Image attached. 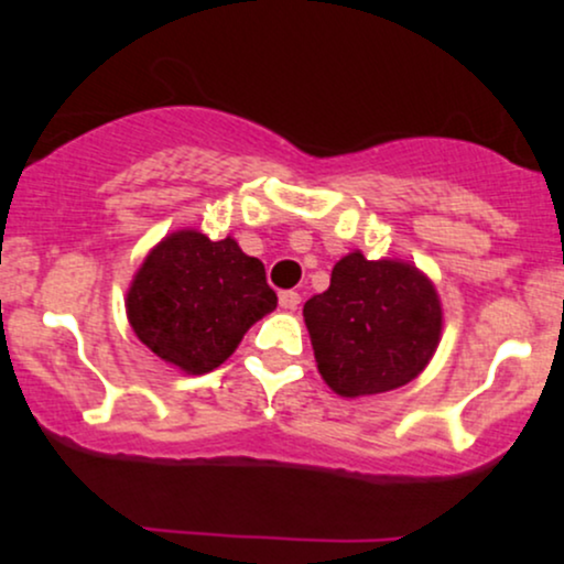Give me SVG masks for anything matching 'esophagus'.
<instances>
[{
    "mask_svg": "<svg viewBox=\"0 0 564 564\" xmlns=\"http://www.w3.org/2000/svg\"><path fill=\"white\" fill-rule=\"evenodd\" d=\"M278 302H281L283 310H296V307H300L302 296L296 294V291H281V296H278Z\"/></svg>",
    "mask_w": 564,
    "mask_h": 564,
    "instance_id": "1",
    "label": "esophagus"
}]
</instances>
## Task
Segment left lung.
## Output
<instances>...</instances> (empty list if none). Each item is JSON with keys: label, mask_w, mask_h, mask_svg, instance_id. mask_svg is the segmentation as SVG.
<instances>
[{"label": "left lung", "mask_w": 564, "mask_h": 564, "mask_svg": "<svg viewBox=\"0 0 564 564\" xmlns=\"http://www.w3.org/2000/svg\"><path fill=\"white\" fill-rule=\"evenodd\" d=\"M302 315L321 377L341 398L413 381L443 336L432 278L405 260H368L360 249L334 264L332 286L304 302Z\"/></svg>", "instance_id": "obj_1"}]
</instances>
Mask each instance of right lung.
Segmentation results:
<instances>
[{"instance_id": "add662e5", "label": "right lung", "mask_w": 564, "mask_h": 564, "mask_svg": "<svg viewBox=\"0 0 564 564\" xmlns=\"http://www.w3.org/2000/svg\"><path fill=\"white\" fill-rule=\"evenodd\" d=\"M127 321L138 339L187 377L215 371L278 296L264 264L232 236L212 241L174 230L145 254L127 289Z\"/></svg>"}]
</instances>
